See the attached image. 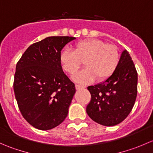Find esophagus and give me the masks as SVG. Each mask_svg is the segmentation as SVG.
<instances>
[{"mask_svg":"<svg viewBox=\"0 0 153 153\" xmlns=\"http://www.w3.org/2000/svg\"><path fill=\"white\" fill-rule=\"evenodd\" d=\"M84 88H85V86L79 85V84H75V89H84Z\"/></svg>","mask_w":153,"mask_h":153,"instance_id":"34e87169","label":"esophagus"}]
</instances>
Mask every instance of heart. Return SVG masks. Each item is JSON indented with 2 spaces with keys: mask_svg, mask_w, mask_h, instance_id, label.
<instances>
[{
  "mask_svg": "<svg viewBox=\"0 0 153 153\" xmlns=\"http://www.w3.org/2000/svg\"><path fill=\"white\" fill-rule=\"evenodd\" d=\"M120 61L118 47L112 44L95 38H89L76 43L74 51L65 48L60 55L62 68L72 75L82 66L86 68L77 72L74 80L82 84L95 81H104L110 78L116 71Z\"/></svg>",
  "mask_w": 153,
  "mask_h": 153,
  "instance_id": "b5f03b06",
  "label": "heart"
}]
</instances>
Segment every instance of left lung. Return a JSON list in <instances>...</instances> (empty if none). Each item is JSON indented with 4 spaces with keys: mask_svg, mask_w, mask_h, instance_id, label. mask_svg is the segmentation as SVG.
<instances>
[{
    "mask_svg": "<svg viewBox=\"0 0 153 153\" xmlns=\"http://www.w3.org/2000/svg\"><path fill=\"white\" fill-rule=\"evenodd\" d=\"M138 73L124 49L113 75L101 84L88 86L91 101L86 113L98 124L112 126L123 121L132 110L137 96Z\"/></svg>",
    "mask_w": 153,
    "mask_h": 153,
    "instance_id": "left-lung-1",
    "label": "left lung"
}]
</instances>
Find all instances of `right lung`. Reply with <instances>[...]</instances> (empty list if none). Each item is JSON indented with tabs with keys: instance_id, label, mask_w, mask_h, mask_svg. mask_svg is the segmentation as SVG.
<instances>
[{
	"instance_id": "right-lung-1",
	"label": "right lung",
	"mask_w": 153,
	"mask_h": 153,
	"mask_svg": "<svg viewBox=\"0 0 153 153\" xmlns=\"http://www.w3.org/2000/svg\"><path fill=\"white\" fill-rule=\"evenodd\" d=\"M74 37L52 36L29 46L16 65L13 88L18 108L29 124L41 130L67 116L75 86L63 72L61 51Z\"/></svg>"
}]
</instances>
